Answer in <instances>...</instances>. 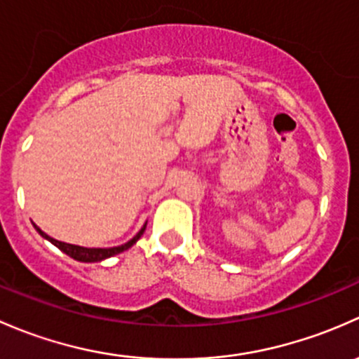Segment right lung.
<instances>
[{
	"label": "right lung",
	"instance_id": "right-lung-1",
	"mask_svg": "<svg viewBox=\"0 0 359 359\" xmlns=\"http://www.w3.org/2000/svg\"><path fill=\"white\" fill-rule=\"evenodd\" d=\"M36 230L39 231V235L43 236V238H46L48 242L53 243L55 247H58V249L62 250V252L67 254L69 257H72V259L76 261H81V262H98V261H103L107 259V257H112L116 256V254H121L124 252V250H128L129 247L135 245L136 242H138L140 236L143 235V231H145L147 224H143L142 230L138 231L135 236H133L129 242H126L124 245H119V247H109V249H88V247H81V245H72V243H65V242H60V240H55L51 238V236H48L44 231H41V228H38L34 224Z\"/></svg>",
	"mask_w": 359,
	"mask_h": 359
}]
</instances>
